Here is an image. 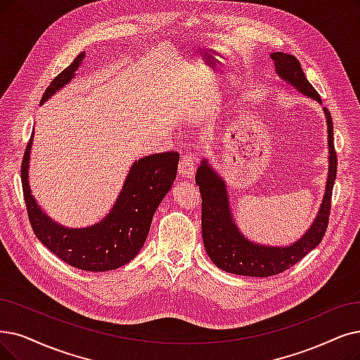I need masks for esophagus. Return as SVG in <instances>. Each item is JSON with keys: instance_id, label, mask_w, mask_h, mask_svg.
I'll return each mask as SVG.
<instances>
[{"instance_id": "obj_1", "label": "esophagus", "mask_w": 360, "mask_h": 360, "mask_svg": "<svg viewBox=\"0 0 360 360\" xmlns=\"http://www.w3.org/2000/svg\"><path fill=\"white\" fill-rule=\"evenodd\" d=\"M195 165H196L195 164V158L192 155H189V153L183 155L181 160H180V164H179V174L181 177H186V179L193 177V174H195Z\"/></svg>"}]
</instances>
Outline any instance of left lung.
Wrapping results in <instances>:
<instances>
[{"instance_id":"8db88e82","label":"left lung","mask_w":360,"mask_h":360,"mask_svg":"<svg viewBox=\"0 0 360 360\" xmlns=\"http://www.w3.org/2000/svg\"><path fill=\"white\" fill-rule=\"evenodd\" d=\"M278 75L313 100L322 103L319 93L307 81L297 57L286 53H273ZM328 122L329 174L322 207L307 233L291 247H263L247 240L240 235L230 215L224 181L215 174L207 161L196 171L195 181L202 198V239L211 262L227 273L242 276H275L298 263L319 245L326 233L330 214V199L337 177V152L334 146V125L329 110L323 109Z\"/></svg>"}]
</instances>
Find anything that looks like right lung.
Here are the masks:
<instances>
[{
	"instance_id": "obj_1",
	"label": "right lung",
	"mask_w": 360,
	"mask_h": 360,
	"mask_svg": "<svg viewBox=\"0 0 360 360\" xmlns=\"http://www.w3.org/2000/svg\"><path fill=\"white\" fill-rule=\"evenodd\" d=\"M82 59L84 53H79L74 62L50 82L41 102L70 81ZM31 141L32 137L25 149L20 177L27 219L37 238L60 260L81 270L108 271L133 260L148 238L158 205L176 180L179 153L169 150L136 161L128 172L118 200L105 220L87 229H65L53 223L38 208L31 195L27 181Z\"/></svg>"
}]
</instances>
